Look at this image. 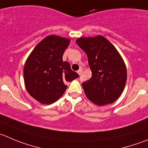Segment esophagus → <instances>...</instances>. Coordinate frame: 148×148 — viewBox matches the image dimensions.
Listing matches in <instances>:
<instances>
[{
  "label": "esophagus",
  "instance_id": "esophagus-1",
  "mask_svg": "<svg viewBox=\"0 0 148 148\" xmlns=\"http://www.w3.org/2000/svg\"><path fill=\"white\" fill-rule=\"evenodd\" d=\"M82 72H83V70H82V69H80V70H78V72H77V73H78V75H81V73H82Z\"/></svg>",
  "mask_w": 148,
  "mask_h": 148
}]
</instances>
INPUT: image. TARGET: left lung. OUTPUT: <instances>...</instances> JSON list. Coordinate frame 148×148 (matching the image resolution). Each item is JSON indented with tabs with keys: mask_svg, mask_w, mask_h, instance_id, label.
<instances>
[{
	"mask_svg": "<svg viewBox=\"0 0 148 148\" xmlns=\"http://www.w3.org/2000/svg\"><path fill=\"white\" fill-rule=\"evenodd\" d=\"M76 43L87 54L92 73L82 84L86 97L99 106L117 100L127 78L126 64L117 49L102 36L79 38Z\"/></svg>",
	"mask_w": 148,
	"mask_h": 148,
	"instance_id": "1",
	"label": "left lung"
}]
</instances>
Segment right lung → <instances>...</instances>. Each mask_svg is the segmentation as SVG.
<instances>
[{
  "mask_svg": "<svg viewBox=\"0 0 148 148\" xmlns=\"http://www.w3.org/2000/svg\"><path fill=\"white\" fill-rule=\"evenodd\" d=\"M69 38L58 36H46L28 56L23 75L25 88L32 97L43 105L58 100L67 86L66 82L78 78L67 62L62 60Z\"/></svg>",
  "mask_w": 148,
  "mask_h": 148,
  "instance_id": "right-lung-1",
  "label": "right lung"
}]
</instances>
